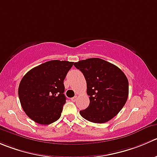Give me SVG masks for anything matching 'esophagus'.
I'll return each mask as SVG.
<instances>
[{"label": "esophagus", "mask_w": 157, "mask_h": 157, "mask_svg": "<svg viewBox=\"0 0 157 157\" xmlns=\"http://www.w3.org/2000/svg\"><path fill=\"white\" fill-rule=\"evenodd\" d=\"M77 96H75V97H72V98H71V100H72V101H75V100H77Z\"/></svg>", "instance_id": "obj_1"}]
</instances>
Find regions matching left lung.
Listing matches in <instances>:
<instances>
[{
    "mask_svg": "<svg viewBox=\"0 0 157 157\" xmlns=\"http://www.w3.org/2000/svg\"><path fill=\"white\" fill-rule=\"evenodd\" d=\"M86 81L90 104L80 113L86 121L103 124L113 119L127 102L129 83L124 73L100 58H89L74 63Z\"/></svg>",
    "mask_w": 157,
    "mask_h": 157,
    "instance_id": "obj_1",
    "label": "left lung"
}]
</instances>
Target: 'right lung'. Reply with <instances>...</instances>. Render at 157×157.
Segmentation results:
<instances>
[{"instance_id": "obj_1", "label": "right lung", "mask_w": 157, "mask_h": 157, "mask_svg": "<svg viewBox=\"0 0 157 157\" xmlns=\"http://www.w3.org/2000/svg\"><path fill=\"white\" fill-rule=\"evenodd\" d=\"M74 62L51 60L29 71L23 77L18 96L24 112L42 125L55 122L66 103L63 80Z\"/></svg>"}]
</instances>
